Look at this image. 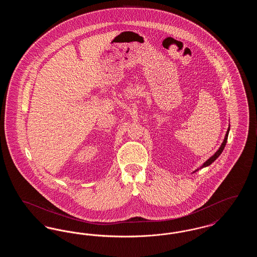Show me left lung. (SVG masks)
Wrapping results in <instances>:
<instances>
[{"instance_id":"8db88e82","label":"left lung","mask_w":257,"mask_h":257,"mask_svg":"<svg viewBox=\"0 0 257 257\" xmlns=\"http://www.w3.org/2000/svg\"><path fill=\"white\" fill-rule=\"evenodd\" d=\"M229 130H230V127H228V129H227V131H226V134H225V137H224V140H223V142H222V144H221V146H220V148L218 149V151L212 156V157H210L209 159L199 168V169H202V168H205V167H208V166H210L215 160L217 159L219 156H220V154H221V152L223 151V149H224V147H225V145H226V142H227V138H228V133H229ZM199 169H197L196 171H198ZM195 172V171H194Z\"/></svg>"}]
</instances>
